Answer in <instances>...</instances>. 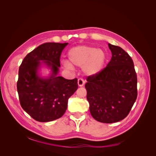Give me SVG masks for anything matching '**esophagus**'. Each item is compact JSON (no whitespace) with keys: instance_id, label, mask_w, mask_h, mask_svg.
I'll list each match as a JSON object with an SVG mask.
<instances>
[{"instance_id":"34e87169","label":"esophagus","mask_w":156,"mask_h":156,"mask_svg":"<svg viewBox=\"0 0 156 156\" xmlns=\"http://www.w3.org/2000/svg\"><path fill=\"white\" fill-rule=\"evenodd\" d=\"M84 83H85V82H84V79H83V78H79V79H78V85H79V87L83 86Z\"/></svg>"}]
</instances>
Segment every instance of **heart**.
Masks as SVG:
<instances>
[{
  "mask_svg": "<svg viewBox=\"0 0 156 156\" xmlns=\"http://www.w3.org/2000/svg\"><path fill=\"white\" fill-rule=\"evenodd\" d=\"M68 61H64L66 68L83 67L84 73L87 75H94L100 72L106 62L104 51L95 47L79 45L69 49Z\"/></svg>",
  "mask_w": 156,
  "mask_h": 156,
  "instance_id": "b5f03b06",
  "label": "heart"
}]
</instances>
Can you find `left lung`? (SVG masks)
<instances>
[{
  "label": "left lung",
  "mask_w": 156,
  "mask_h": 156,
  "mask_svg": "<svg viewBox=\"0 0 156 156\" xmlns=\"http://www.w3.org/2000/svg\"><path fill=\"white\" fill-rule=\"evenodd\" d=\"M112 58L96 75H89L87 98L93 118L111 124L128 115L137 97V77L133 61L120 47L108 44Z\"/></svg>",
  "instance_id": "8db88e82"
}]
</instances>
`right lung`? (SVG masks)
Here are the masks:
<instances>
[{
	"label": "right lung",
	"mask_w": 156,
	"mask_h": 156,
	"mask_svg": "<svg viewBox=\"0 0 156 156\" xmlns=\"http://www.w3.org/2000/svg\"><path fill=\"white\" fill-rule=\"evenodd\" d=\"M68 44H41L28 54L20 65L17 82L20 104L36 121L51 122L62 117L67 109L69 98L78 88L77 78L69 80L57 75L61 53ZM41 60L52 70L48 79L37 75Z\"/></svg>",
	"instance_id": "1"
}]
</instances>
